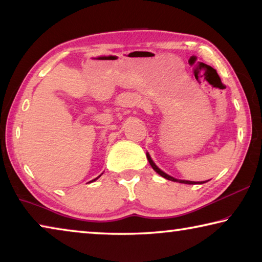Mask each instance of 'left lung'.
Listing matches in <instances>:
<instances>
[{
  "label": "left lung",
  "instance_id": "8db88e82",
  "mask_svg": "<svg viewBox=\"0 0 262 262\" xmlns=\"http://www.w3.org/2000/svg\"><path fill=\"white\" fill-rule=\"evenodd\" d=\"M147 158H148V161H149V163H150V165H151V167L154 168L155 171L157 172V173L159 174V176H162L163 178H165V179H167V180H171V181H177V183H181V184H188V185H195V184H205V183H207V181H209V180H207V181H196V183H195V181H188V180H179V179H176V178H173V177H171V176H168V174H166L165 172H163L161 168H159L156 164L154 163V161L151 159V157H150V155L147 152Z\"/></svg>",
  "mask_w": 262,
  "mask_h": 262
}]
</instances>
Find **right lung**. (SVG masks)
I'll use <instances>...</instances> for the list:
<instances>
[{"label":"right lung","instance_id":"add662e5","mask_svg":"<svg viewBox=\"0 0 262 262\" xmlns=\"http://www.w3.org/2000/svg\"><path fill=\"white\" fill-rule=\"evenodd\" d=\"M100 177V176H99ZM99 177H98V178H99ZM98 178H96V179H94V180H91V181H95V180H97V179H98ZM91 181H90V183H91Z\"/></svg>","mask_w":262,"mask_h":262}]
</instances>
